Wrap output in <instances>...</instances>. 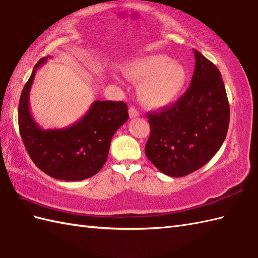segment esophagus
Here are the masks:
<instances>
[{
    "label": "esophagus",
    "instance_id": "obj_1",
    "mask_svg": "<svg viewBox=\"0 0 258 258\" xmlns=\"http://www.w3.org/2000/svg\"><path fill=\"white\" fill-rule=\"evenodd\" d=\"M128 114H130V117H132V118L140 116V112L134 106H131L128 108Z\"/></svg>",
    "mask_w": 258,
    "mask_h": 258
}]
</instances>
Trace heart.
<instances>
[{
  "instance_id": "obj_1",
  "label": "heart",
  "mask_w": 258,
  "mask_h": 258,
  "mask_svg": "<svg viewBox=\"0 0 258 258\" xmlns=\"http://www.w3.org/2000/svg\"><path fill=\"white\" fill-rule=\"evenodd\" d=\"M124 74L128 80L140 83V100L151 108H161L176 101L188 80L184 65L164 54L135 59L124 68Z\"/></svg>"
}]
</instances>
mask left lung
I'll return each mask as SVG.
<instances>
[{"label":"left lung","mask_w":258,"mask_h":258,"mask_svg":"<svg viewBox=\"0 0 258 258\" xmlns=\"http://www.w3.org/2000/svg\"><path fill=\"white\" fill-rule=\"evenodd\" d=\"M189 89L172 106L149 113L145 154L162 173L183 177L203 167L221 149L229 125V104L221 72L194 50Z\"/></svg>","instance_id":"1"}]
</instances>
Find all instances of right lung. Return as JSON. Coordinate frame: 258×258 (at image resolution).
<instances>
[{
    "label": "right lung",
    "instance_id": "add662e5",
    "mask_svg": "<svg viewBox=\"0 0 258 258\" xmlns=\"http://www.w3.org/2000/svg\"><path fill=\"white\" fill-rule=\"evenodd\" d=\"M38 61L22 91L19 127L22 141L35 165L51 177L63 180L86 179L101 171L115 132L128 119L124 102L95 101L78 122L65 128L40 127L30 111V91Z\"/></svg>",
    "mask_w": 258,
    "mask_h": 258
}]
</instances>
